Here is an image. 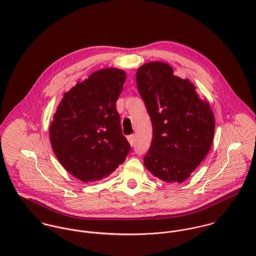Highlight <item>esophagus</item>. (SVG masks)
<instances>
[{
  "instance_id": "1",
  "label": "esophagus",
  "mask_w": 256,
  "mask_h": 256,
  "mask_svg": "<svg viewBox=\"0 0 256 256\" xmlns=\"http://www.w3.org/2000/svg\"><path fill=\"white\" fill-rule=\"evenodd\" d=\"M127 140H128V142H129V144H130L131 146H133V145L135 144V135H130V136H128Z\"/></svg>"
}]
</instances>
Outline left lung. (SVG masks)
<instances>
[{"label": "left lung", "mask_w": 256, "mask_h": 256, "mask_svg": "<svg viewBox=\"0 0 256 256\" xmlns=\"http://www.w3.org/2000/svg\"><path fill=\"white\" fill-rule=\"evenodd\" d=\"M137 88L152 120V145L144 166L168 183L187 180L213 143L215 118L188 78L174 74L164 62H148L136 74Z\"/></svg>", "instance_id": "8db88e82"}]
</instances>
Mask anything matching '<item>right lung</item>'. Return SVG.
Segmentation results:
<instances>
[{"mask_svg": "<svg viewBox=\"0 0 256 256\" xmlns=\"http://www.w3.org/2000/svg\"><path fill=\"white\" fill-rule=\"evenodd\" d=\"M125 80L120 69L96 71L64 94L54 113L49 127L52 150L82 182L110 176L130 150L115 104Z\"/></svg>", "mask_w": 256, "mask_h": 256, "instance_id": "add662e5", "label": "right lung"}]
</instances>
